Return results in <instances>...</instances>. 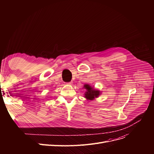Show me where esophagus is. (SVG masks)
<instances>
[{
    "label": "esophagus",
    "instance_id": "esophagus-1",
    "mask_svg": "<svg viewBox=\"0 0 154 154\" xmlns=\"http://www.w3.org/2000/svg\"><path fill=\"white\" fill-rule=\"evenodd\" d=\"M72 82H70L67 83V84H68V85H72Z\"/></svg>",
    "mask_w": 154,
    "mask_h": 154
}]
</instances>
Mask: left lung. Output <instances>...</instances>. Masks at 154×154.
<instances>
[{"instance_id":"obj_1","label":"left lung","mask_w":154,"mask_h":154,"mask_svg":"<svg viewBox=\"0 0 154 154\" xmlns=\"http://www.w3.org/2000/svg\"><path fill=\"white\" fill-rule=\"evenodd\" d=\"M86 91L84 94V97L87 100H92L95 98H97L102 94L99 90L95 89L94 87L91 86L89 84H85L83 87Z\"/></svg>"}]
</instances>
